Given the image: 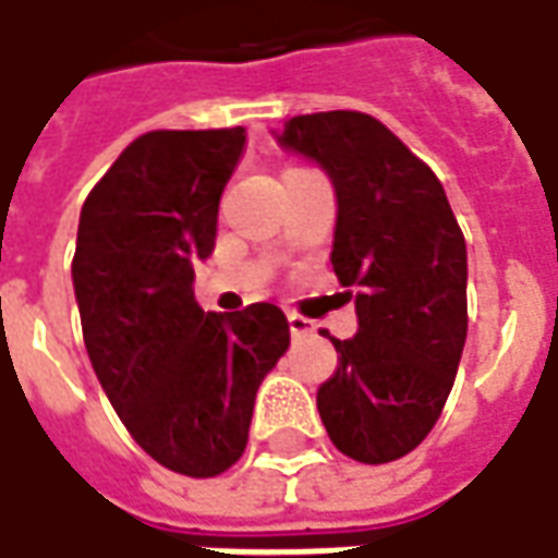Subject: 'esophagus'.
Wrapping results in <instances>:
<instances>
[{
  "instance_id": "1",
  "label": "esophagus",
  "mask_w": 558,
  "mask_h": 558,
  "mask_svg": "<svg viewBox=\"0 0 558 558\" xmlns=\"http://www.w3.org/2000/svg\"><path fill=\"white\" fill-rule=\"evenodd\" d=\"M288 331H291V338L301 340V338H310L313 331H316V325L304 319V316H298V313H288Z\"/></svg>"
}]
</instances>
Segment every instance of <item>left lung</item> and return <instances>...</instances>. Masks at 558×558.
Returning <instances> with one entry per match:
<instances>
[{
	"mask_svg": "<svg viewBox=\"0 0 558 558\" xmlns=\"http://www.w3.org/2000/svg\"><path fill=\"white\" fill-rule=\"evenodd\" d=\"M272 137L335 183L331 267L340 286H356L359 331L331 338L338 368L316 390L319 417L347 458L399 461L436 427L461 365V227L439 178L372 116H294Z\"/></svg>",
	"mask_w": 558,
	"mask_h": 558,
	"instance_id": "8db88e82",
	"label": "left lung"
}]
</instances>
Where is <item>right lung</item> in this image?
Wrapping results in <instances>:
<instances>
[{
  "label": "right lung",
  "mask_w": 558,
  "mask_h": 558,
  "mask_svg": "<svg viewBox=\"0 0 558 558\" xmlns=\"http://www.w3.org/2000/svg\"><path fill=\"white\" fill-rule=\"evenodd\" d=\"M242 149L245 129L149 131L78 215L73 291L92 368L134 442L193 480L242 458L257 387L291 340L276 304L205 313L193 298Z\"/></svg>",
  "instance_id": "right-lung-1"
}]
</instances>
